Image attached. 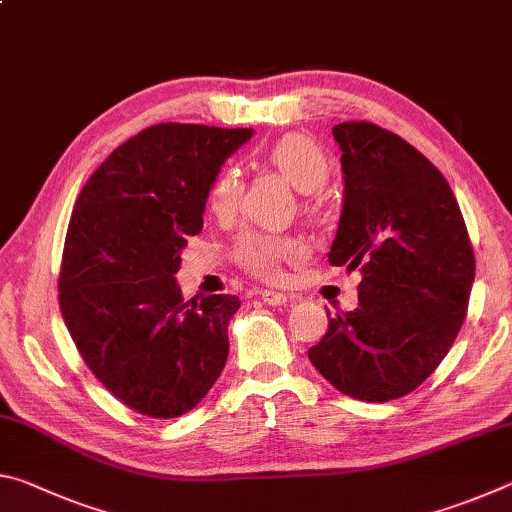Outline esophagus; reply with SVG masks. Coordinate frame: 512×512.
Masks as SVG:
<instances>
[{
  "label": "esophagus",
  "mask_w": 512,
  "mask_h": 512,
  "mask_svg": "<svg viewBox=\"0 0 512 512\" xmlns=\"http://www.w3.org/2000/svg\"><path fill=\"white\" fill-rule=\"evenodd\" d=\"M262 302L271 307H280V305H284V302H289V298L284 296V293H277V291H262Z\"/></svg>",
  "instance_id": "1"
}]
</instances>
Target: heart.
I'll return each instance as SVG.
<instances>
[{
  "label": "heart",
  "instance_id": "1",
  "mask_svg": "<svg viewBox=\"0 0 512 512\" xmlns=\"http://www.w3.org/2000/svg\"><path fill=\"white\" fill-rule=\"evenodd\" d=\"M268 160L282 173L300 194H311L325 185L329 176V162L323 149L305 135H287L273 144ZM244 183L235 167H225L214 178L210 189V210L216 216H230L239 207ZM305 255V248L298 239L275 235H248L239 237L235 244L237 262L262 280H280L282 266L298 262Z\"/></svg>",
  "mask_w": 512,
  "mask_h": 512
}]
</instances>
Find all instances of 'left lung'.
Instances as JSON below:
<instances>
[{"label": "left lung", "mask_w": 512, "mask_h": 512, "mask_svg": "<svg viewBox=\"0 0 512 512\" xmlns=\"http://www.w3.org/2000/svg\"><path fill=\"white\" fill-rule=\"evenodd\" d=\"M332 135L343 210L327 257L363 277L359 307L329 318L309 361L354 400H397L452 348L474 284L472 244L452 187L418 149L368 121Z\"/></svg>", "instance_id": "1"}]
</instances>
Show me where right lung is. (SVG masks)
<instances>
[{
    "label": "right lung",
    "instance_id": "obj_1",
    "mask_svg": "<svg viewBox=\"0 0 512 512\" xmlns=\"http://www.w3.org/2000/svg\"><path fill=\"white\" fill-rule=\"evenodd\" d=\"M253 128L158 124L117 146L69 219L60 314L92 375L128 409L178 418L228 359L237 296L185 300L176 282L187 237L223 162Z\"/></svg>",
    "mask_w": 512,
    "mask_h": 512
}]
</instances>
